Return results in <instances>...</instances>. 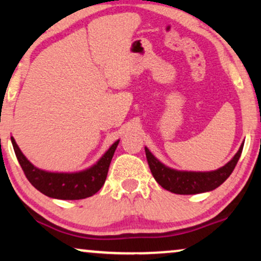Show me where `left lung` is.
<instances>
[{"label": "left lung", "instance_id": "obj_1", "mask_svg": "<svg viewBox=\"0 0 261 261\" xmlns=\"http://www.w3.org/2000/svg\"><path fill=\"white\" fill-rule=\"evenodd\" d=\"M243 144L240 147L235 156L229 161L225 166L212 172H182V171L171 170L164 166L159 160L155 159L154 155L146 148V156L149 165L150 172L153 174L158 183L164 189L171 193L179 194V195H191V194L204 193L218 188L223 184L232 173L237 165L241 153H242Z\"/></svg>", "mask_w": 261, "mask_h": 261}]
</instances>
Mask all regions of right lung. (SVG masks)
<instances>
[{"label": "right lung", "mask_w": 261, "mask_h": 261, "mask_svg": "<svg viewBox=\"0 0 261 261\" xmlns=\"http://www.w3.org/2000/svg\"><path fill=\"white\" fill-rule=\"evenodd\" d=\"M11 140L16 159L29 182L44 195L60 200H81L96 194L105 184L111 160L119 143L117 141L112 144L98 163L89 170L78 173H53L35 167L19 149L14 138L12 137Z\"/></svg>", "instance_id": "1"}]
</instances>
